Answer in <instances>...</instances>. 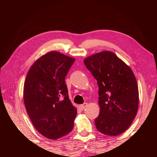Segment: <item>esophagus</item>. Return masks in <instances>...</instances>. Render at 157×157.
<instances>
[{"mask_svg":"<svg viewBox=\"0 0 157 157\" xmlns=\"http://www.w3.org/2000/svg\"><path fill=\"white\" fill-rule=\"evenodd\" d=\"M87 105H88V104H87L86 102H84V104H82V105H80L79 106V107L81 109H85V107H87Z\"/></svg>","mask_w":157,"mask_h":157,"instance_id":"34e87169","label":"esophagus"}]
</instances>
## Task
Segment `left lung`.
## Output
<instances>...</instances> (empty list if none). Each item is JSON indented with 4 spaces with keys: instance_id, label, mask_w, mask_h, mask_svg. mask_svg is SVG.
<instances>
[{
    "instance_id": "8db88e82",
    "label": "left lung",
    "mask_w": 157,
    "mask_h": 157,
    "mask_svg": "<svg viewBox=\"0 0 157 157\" xmlns=\"http://www.w3.org/2000/svg\"><path fill=\"white\" fill-rule=\"evenodd\" d=\"M84 63L99 87L100 113L97 129L108 136L123 133L132 123L139 108V89L132 69L110 51L85 58Z\"/></svg>"
}]
</instances>
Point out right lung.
<instances>
[{
  "label": "right lung",
  "instance_id": "add662e5",
  "mask_svg": "<svg viewBox=\"0 0 157 157\" xmlns=\"http://www.w3.org/2000/svg\"><path fill=\"white\" fill-rule=\"evenodd\" d=\"M75 59L57 51L34 62L26 75L23 100L34 127L56 140L72 131L77 109L68 98L65 78Z\"/></svg>",
  "mask_w": 157,
  "mask_h": 157
}]
</instances>
